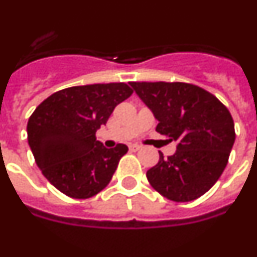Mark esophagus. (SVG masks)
Wrapping results in <instances>:
<instances>
[{
    "mask_svg": "<svg viewBox=\"0 0 257 257\" xmlns=\"http://www.w3.org/2000/svg\"><path fill=\"white\" fill-rule=\"evenodd\" d=\"M140 149H141V146L137 145V144H133V145H129V150H131V152H139Z\"/></svg>",
    "mask_w": 257,
    "mask_h": 257,
    "instance_id": "34e87169",
    "label": "esophagus"
}]
</instances>
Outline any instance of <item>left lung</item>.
<instances>
[{
	"instance_id": "left-lung-1",
	"label": "left lung",
	"mask_w": 257,
	"mask_h": 257,
	"mask_svg": "<svg viewBox=\"0 0 257 257\" xmlns=\"http://www.w3.org/2000/svg\"><path fill=\"white\" fill-rule=\"evenodd\" d=\"M152 109L155 131L176 141V152L146 172L153 188L171 201L196 200L212 188L227 165L234 120L213 94L184 82H131Z\"/></svg>"
}]
</instances>
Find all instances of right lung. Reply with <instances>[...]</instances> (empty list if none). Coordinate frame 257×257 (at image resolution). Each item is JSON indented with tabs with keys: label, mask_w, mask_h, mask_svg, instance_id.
<instances>
[{
	"label": "right lung",
	"mask_w": 257,
	"mask_h": 257,
	"mask_svg": "<svg viewBox=\"0 0 257 257\" xmlns=\"http://www.w3.org/2000/svg\"><path fill=\"white\" fill-rule=\"evenodd\" d=\"M132 92L122 82L74 86L52 94L30 116L27 139L36 165L64 195L92 197L111 182L128 146L107 149L95 133Z\"/></svg>",
	"instance_id": "1"
}]
</instances>
